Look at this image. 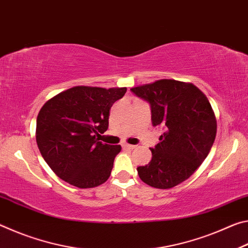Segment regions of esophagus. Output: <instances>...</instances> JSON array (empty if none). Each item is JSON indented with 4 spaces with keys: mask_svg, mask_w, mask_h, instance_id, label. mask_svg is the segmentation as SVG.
<instances>
[{
    "mask_svg": "<svg viewBox=\"0 0 248 248\" xmlns=\"http://www.w3.org/2000/svg\"><path fill=\"white\" fill-rule=\"evenodd\" d=\"M123 148H124V149H128V150H133L134 148H136V146L131 145V144H128V143H124V144H123Z\"/></svg>",
    "mask_w": 248,
    "mask_h": 248,
    "instance_id": "1",
    "label": "esophagus"
}]
</instances>
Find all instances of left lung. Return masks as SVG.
Returning a JSON list of instances; mask_svg holds the SVG:
<instances>
[{
    "instance_id": "1",
    "label": "left lung",
    "mask_w": 248,
    "mask_h": 248,
    "mask_svg": "<svg viewBox=\"0 0 248 248\" xmlns=\"http://www.w3.org/2000/svg\"><path fill=\"white\" fill-rule=\"evenodd\" d=\"M151 107L153 127L164 133L150 148L152 159L137 169L149 186L167 189L189 178L211 150L217 120L208 98L191 83L159 79L130 90Z\"/></svg>"
}]
</instances>
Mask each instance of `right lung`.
Wrapping results in <instances>:
<instances>
[{
	"label": "right lung",
	"instance_id": "right-lung-1",
	"mask_svg": "<svg viewBox=\"0 0 248 248\" xmlns=\"http://www.w3.org/2000/svg\"><path fill=\"white\" fill-rule=\"evenodd\" d=\"M125 87L75 86L49 99L37 117L36 141L59 178L78 188H93L110 176L120 145L103 143L109 110Z\"/></svg>",
	"mask_w": 248,
	"mask_h": 248
}]
</instances>
